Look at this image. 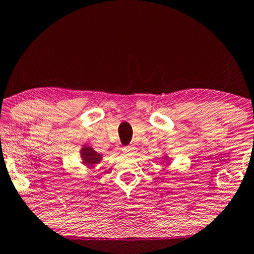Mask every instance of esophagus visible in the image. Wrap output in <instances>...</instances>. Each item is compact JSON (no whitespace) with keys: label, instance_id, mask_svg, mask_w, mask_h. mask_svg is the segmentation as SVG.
Masks as SVG:
<instances>
[{"label":"esophagus","instance_id":"34e87169","mask_svg":"<svg viewBox=\"0 0 254 254\" xmlns=\"http://www.w3.org/2000/svg\"><path fill=\"white\" fill-rule=\"evenodd\" d=\"M135 150H136L135 147H125L123 149V151L126 152V154H135Z\"/></svg>","mask_w":254,"mask_h":254}]
</instances>
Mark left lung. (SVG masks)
<instances>
[{"instance_id": "1", "label": "left lung", "mask_w": 254, "mask_h": 254, "mask_svg": "<svg viewBox=\"0 0 254 254\" xmlns=\"http://www.w3.org/2000/svg\"><path fill=\"white\" fill-rule=\"evenodd\" d=\"M163 158H164V159H165V161H166V162H168V164H170V163H171V159H169V157H168V155H164V156H163Z\"/></svg>"}]
</instances>
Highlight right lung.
<instances>
[{"label": "right lung", "mask_w": 254, "mask_h": 254, "mask_svg": "<svg viewBox=\"0 0 254 254\" xmlns=\"http://www.w3.org/2000/svg\"><path fill=\"white\" fill-rule=\"evenodd\" d=\"M79 155H81L82 163L88 169H93L97 164H99L103 159V155L97 152L95 149L90 145H83L79 150Z\"/></svg>", "instance_id": "add662e5"}]
</instances>
